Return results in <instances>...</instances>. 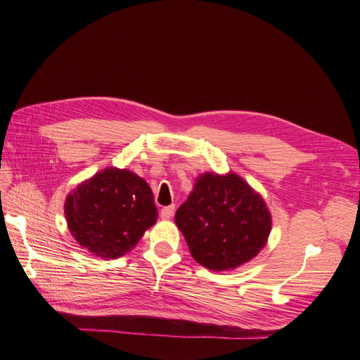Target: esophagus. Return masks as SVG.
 I'll list each match as a JSON object with an SVG mask.
<instances>
[{"mask_svg": "<svg viewBox=\"0 0 360 360\" xmlns=\"http://www.w3.org/2000/svg\"><path fill=\"white\" fill-rule=\"evenodd\" d=\"M174 210H176V207H174V205L163 207V209L160 210V217H162V219H171L172 214H174Z\"/></svg>", "mask_w": 360, "mask_h": 360, "instance_id": "obj_1", "label": "esophagus"}]
</instances>
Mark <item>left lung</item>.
Returning a JSON list of instances; mask_svg holds the SVG:
<instances>
[{"label":"left lung","instance_id":"1","mask_svg":"<svg viewBox=\"0 0 360 360\" xmlns=\"http://www.w3.org/2000/svg\"><path fill=\"white\" fill-rule=\"evenodd\" d=\"M193 259L209 270H234L269 240L271 214L238 174L204 172L174 216Z\"/></svg>","mask_w":360,"mask_h":360}]
</instances>
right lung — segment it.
Returning a JSON list of instances; mask_svg holds the SVG:
<instances>
[{
	"label": "right lung",
	"mask_w": 360,
	"mask_h": 360,
	"mask_svg": "<svg viewBox=\"0 0 360 360\" xmlns=\"http://www.w3.org/2000/svg\"><path fill=\"white\" fill-rule=\"evenodd\" d=\"M64 214L75 240L105 259L130 252L158 221L148 183L115 167L79 183L66 197Z\"/></svg>",
	"instance_id": "right-lung-1"
}]
</instances>
